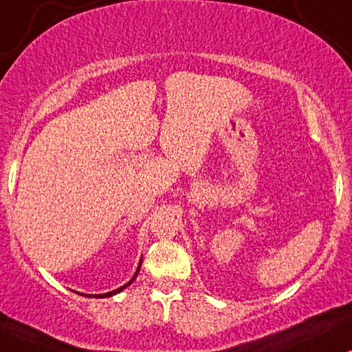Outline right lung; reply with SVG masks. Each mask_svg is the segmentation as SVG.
<instances>
[{"instance_id": "right-lung-1", "label": "right lung", "mask_w": 352, "mask_h": 352, "mask_svg": "<svg viewBox=\"0 0 352 352\" xmlns=\"http://www.w3.org/2000/svg\"><path fill=\"white\" fill-rule=\"evenodd\" d=\"M140 265H142V261H140V264H138V267H137V272H135V276L132 277V279H130L129 280V283H126V284H123V285H120V287L118 289H115V291H110V292H105V294H91V296H94V297H100V299H103V297H111V296H115V294H118V292H122L123 291V289H126V287H129V285L130 284H132L133 283V280H135V277H137L138 276V272H140ZM90 294H88L87 297H91Z\"/></svg>"}]
</instances>
